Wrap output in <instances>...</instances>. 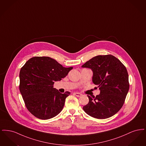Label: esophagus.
Wrapping results in <instances>:
<instances>
[{
    "label": "esophagus",
    "mask_w": 146,
    "mask_h": 146,
    "mask_svg": "<svg viewBox=\"0 0 146 146\" xmlns=\"http://www.w3.org/2000/svg\"><path fill=\"white\" fill-rule=\"evenodd\" d=\"M74 94L77 96V97H80L82 95V94H80V93H79V92H74Z\"/></svg>",
    "instance_id": "esophagus-1"
}]
</instances>
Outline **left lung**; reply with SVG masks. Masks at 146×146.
Wrapping results in <instances>:
<instances>
[{"label": "left lung", "instance_id": "obj_1", "mask_svg": "<svg viewBox=\"0 0 146 146\" xmlns=\"http://www.w3.org/2000/svg\"><path fill=\"white\" fill-rule=\"evenodd\" d=\"M93 72L92 82L100 94L88 96L89 102L83 107L91 117L106 119L114 115L123 106L129 89V76L125 66L111 55L96 56L82 65Z\"/></svg>", "mask_w": 146, "mask_h": 146}]
</instances>
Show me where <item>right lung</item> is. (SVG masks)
<instances>
[{
	"instance_id": "obj_1",
	"label": "right lung",
	"mask_w": 146,
	"mask_h": 146,
	"mask_svg": "<svg viewBox=\"0 0 146 146\" xmlns=\"http://www.w3.org/2000/svg\"><path fill=\"white\" fill-rule=\"evenodd\" d=\"M72 69V67H63L49 57H33L28 60L20 70L19 89L31 114L46 120L61 111L65 100L70 93L66 91L61 94L53 85L67 76Z\"/></svg>"
}]
</instances>
